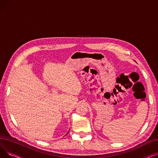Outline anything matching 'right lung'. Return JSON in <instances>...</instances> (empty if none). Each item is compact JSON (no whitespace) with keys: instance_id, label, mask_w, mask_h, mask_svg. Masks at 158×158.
<instances>
[{"instance_id":"right-lung-1","label":"right lung","mask_w":158,"mask_h":158,"mask_svg":"<svg viewBox=\"0 0 158 158\" xmlns=\"http://www.w3.org/2000/svg\"><path fill=\"white\" fill-rule=\"evenodd\" d=\"M68 132H67V133H66V134H68Z\"/></svg>"}]
</instances>
